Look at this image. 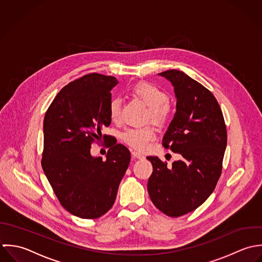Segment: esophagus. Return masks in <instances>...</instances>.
<instances>
[{"mask_svg": "<svg viewBox=\"0 0 262 262\" xmlns=\"http://www.w3.org/2000/svg\"><path fill=\"white\" fill-rule=\"evenodd\" d=\"M132 155H133L134 157L137 158V159H144V158H145V156H144L143 154H141V153H138V152H136V151L132 152Z\"/></svg>", "mask_w": 262, "mask_h": 262, "instance_id": "obj_1", "label": "esophagus"}]
</instances>
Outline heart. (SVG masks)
<instances>
[{"instance_id": "b5f03b06", "label": "heart", "mask_w": 262, "mask_h": 262, "mask_svg": "<svg viewBox=\"0 0 262 262\" xmlns=\"http://www.w3.org/2000/svg\"><path fill=\"white\" fill-rule=\"evenodd\" d=\"M132 94L148 106L145 116L146 123L152 122L160 128L169 123L172 118L173 109L170 103V97L166 91L152 83L141 82L133 87ZM108 111L113 122H119L121 120V99L119 97H113L110 100ZM155 136L154 127L147 125L144 127L127 128L121 134V140L128 147L143 151L147 148L148 143L154 140Z\"/></svg>"}]
</instances>
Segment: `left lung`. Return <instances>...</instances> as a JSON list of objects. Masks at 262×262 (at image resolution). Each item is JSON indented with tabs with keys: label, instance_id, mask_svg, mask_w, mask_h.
Masks as SVG:
<instances>
[{
	"label": "left lung",
	"instance_id": "left-lung-1",
	"mask_svg": "<svg viewBox=\"0 0 262 262\" xmlns=\"http://www.w3.org/2000/svg\"><path fill=\"white\" fill-rule=\"evenodd\" d=\"M159 75L174 86L176 113L162 145L180 154L168 166L158 157L148 191L155 207L169 216H180L202 206L214 190L223 169L227 128L223 112L212 93L181 71Z\"/></svg>",
	"mask_w": 262,
	"mask_h": 262
}]
</instances>
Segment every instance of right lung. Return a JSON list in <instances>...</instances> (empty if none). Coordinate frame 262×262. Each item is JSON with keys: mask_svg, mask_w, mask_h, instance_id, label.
Instances as JSON below:
<instances>
[{"mask_svg": "<svg viewBox=\"0 0 262 262\" xmlns=\"http://www.w3.org/2000/svg\"><path fill=\"white\" fill-rule=\"evenodd\" d=\"M112 76L87 74L64 86L48 108L43 120L41 166L63 209L82 219H97L112 208L130 152L101 130L111 122ZM103 140L106 160L92 158L93 143Z\"/></svg>", "mask_w": 262, "mask_h": 262, "instance_id": "right-lung-1", "label": "right lung"}]
</instances>
